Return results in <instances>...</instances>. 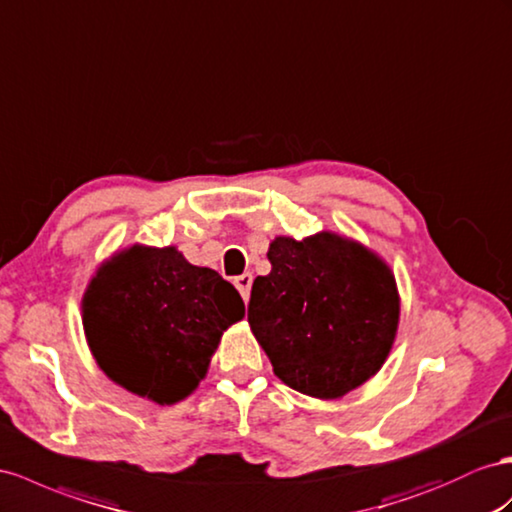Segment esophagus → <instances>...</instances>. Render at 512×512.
<instances>
[{
	"label": "esophagus",
	"mask_w": 512,
	"mask_h": 512,
	"mask_svg": "<svg viewBox=\"0 0 512 512\" xmlns=\"http://www.w3.org/2000/svg\"><path fill=\"white\" fill-rule=\"evenodd\" d=\"M235 287H238V292L242 294V298L246 300L248 294H251V285H253V274L251 272H244L240 277H235Z\"/></svg>",
	"instance_id": "esophagus-1"
}]
</instances>
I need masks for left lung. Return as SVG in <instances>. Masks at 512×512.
<instances>
[{"label": "left lung", "instance_id": "8db88e82", "mask_svg": "<svg viewBox=\"0 0 512 512\" xmlns=\"http://www.w3.org/2000/svg\"><path fill=\"white\" fill-rule=\"evenodd\" d=\"M268 259L270 274L253 281L248 324L287 387L335 400L381 370L400 318L383 259L329 231L277 238Z\"/></svg>", "mask_w": 512, "mask_h": 512}]
</instances>
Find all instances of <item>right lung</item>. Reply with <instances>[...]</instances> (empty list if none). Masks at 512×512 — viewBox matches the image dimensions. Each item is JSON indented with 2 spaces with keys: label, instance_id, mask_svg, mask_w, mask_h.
Masks as SVG:
<instances>
[{
  "label": "right lung",
  "instance_id": "right-lung-1",
  "mask_svg": "<svg viewBox=\"0 0 512 512\" xmlns=\"http://www.w3.org/2000/svg\"><path fill=\"white\" fill-rule=\"evenodd\" d=\"M84 331L114 383L157 404L196 389L222 331L244 318L235 287L175 246H131L103 264L84 294Z\"/></svg>",
  "mask_w": 512,
  "mask_h": 512
}]
</instances>
